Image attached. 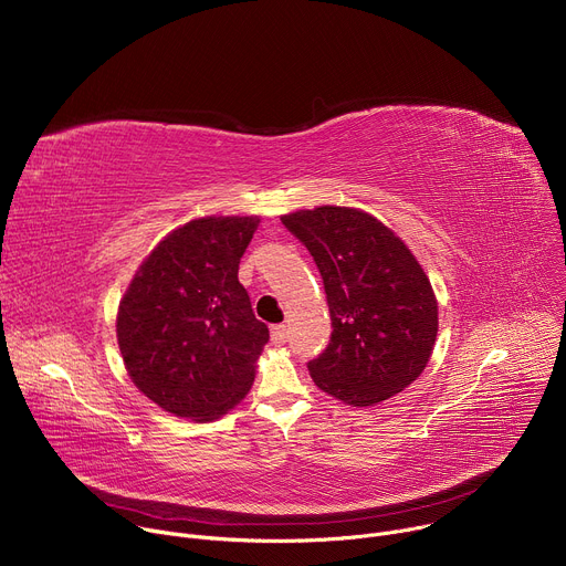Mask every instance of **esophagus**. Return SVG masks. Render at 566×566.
Returning <instances> with one entry per match:
<instances>
[{"instance_id": "34e87169", "label": "esophagus", "mask_w": 566, "mask_h": 566, "mask_svg": "<svg viewBox=\"0 0 566 566\" xmlns=\"http://www.w3.org/2000/svg\"><path fill=\"white\" fill-rule=\"evenodd\" d=\"M286 327L284 325H273L271 327V340L275 343V345H284L286 343Z\"/></svg>"}]
</instances>
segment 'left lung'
I'll use <instances>...</instances> for the list:
<instances>
[{
	"label": "left lung",
	"instance_id": "left-lung-1",
	"mask_svg": "<svg viewBox=\"0 0 566 566\" xmlns=\"http://www.w3.org/2000/svg\"><path fill=\"white\" fill-rule=\"evenodd\" d=\"M325 282L332 340L308 363L313 382L354 408L376 406L426 369L439 329L432 284L382 221L340 206L282 214Z\"/></svg>",
	"mask_w": 566,
	"mask_h": 566
}]
</instances>
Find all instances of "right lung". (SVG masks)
I'll return each mask as SVG.
<instances>
[{
  "label": "right lung",
  "instance_id": "add662e5",
  "mask_svg": "<svg viewBox=\"0 0 566 566\" xmlns=\"http://www.w3.org/2000/svg\"><path fill=\"white\" fill-rule=\"evenodd\" d=\"M260 217H201L143 260L116 317L132 382L166 412L214 421L244 398L269 327L239 284Z\"/></svg>",
  "mask_w": 566,
  "mask_h": 566
}]
</instances>
